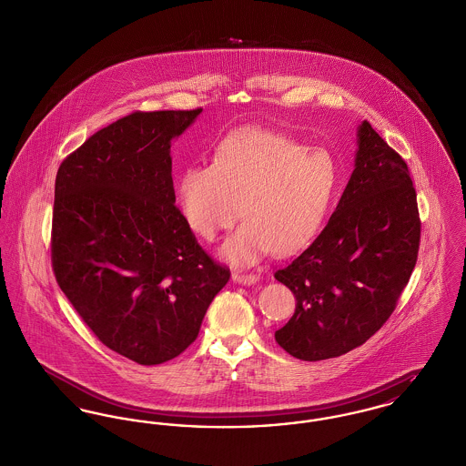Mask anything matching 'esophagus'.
<instances>
[{"label":"esophagus","mask_w":466,"mask_h":466,"mask_svg":"<svg viewBox=\"0 0 466 466\" xmlns=\"http://www.w3.org/2000/svg\"><path fill=\"white\" fill-rule=\"evenodd\" d=\"M231 279H233V282H238V284H244V286H250V284H256V282H258V276L235 272V274L231 276Z\"/></svg>","instance_id":"esophagus-1"}]
</instances>
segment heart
I'll return each instance as SVG.
<instances>
[{"mask_svg":"<svg viewBox=\"0 0 466 466\" xmlns=\"http://www.w3.org/2000/svg\"><path fill=\"white\" fill-rule=\"evenodd\" d=\"M339 187V167L325 148L267 130L246 128L218 145L214 164L186 167L177 196L187 224L207 242L246 222L222 244L233 265L267 252L291 254L321 229Z\"/></svg>","mask_w":466,"mask_h":466,"instance_id":"heart-1","label":"heart"}]
</instances>
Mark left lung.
I'll return each mask as SVG.
<instances>
[{
	"mask_svg": "<svg viewBox=\"0 0 466 466\" xmlns=\"http://www.w3.org/2000/svg\"><path fill=\"white\" fill-rule=\"evenodd\" d=\"M419 240L408 166L364 120L336 212L309 248L276 272L297 299L295 314L276 332L280 348L316 362L368 341L396 308Z\"/></svg>",
	"mask_w": 466,
	"mask_h": 466,
	"instance_id": "1",
	"label": "left lung"
}]
</instances>
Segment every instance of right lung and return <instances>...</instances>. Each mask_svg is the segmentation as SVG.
Returning <instances> with one entry per match:
<instances>
[{
  "label": "right lung",
  "mask_w": 466,
  "mask_h": 466,
  "mask_svg": "<svg viewBox=\"0 0 466 466\" xmlns=\"http://www.w3.org/2000/svg\"><path fill=\"white\" fill-rule=\"evenodd\" d=\"M199 113H132L86 139L56 175V280L100 341L143 366L194 342L229 280L175 207L171 141Z\"/></svg>",
  "instance_id": "add662e5"
}]
</instances>
